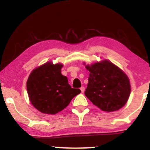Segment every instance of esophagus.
<instances>
[{
    "mask_svg": "<svg viewBox=\"0 0 150 150\" xmlns=\"http://www.w3.org/2000/svg\"><path fill=\"white\" fill-rule=\"evenodd\" d=\"M85 87H82L81 88V92L82 93H84V92H85Z\"/></svg>",
    "mask_w": 150,
    "mask_h": 150,
    "instance_id": "34e87169",
    "label": "esophagus"
}]
</instances>
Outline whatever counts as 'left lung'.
Instances as JSON below:
<instances>
[{"instance_id":"obj_1","label":"left lung","mask_w":150,"mask_h":150,"mask_svg":"<svg viewBox=\"0 0 150 150\" xmlns=\"http://www.w3.org/2000/svg\"><path fill=\"white\" fill-rule=\"evenodd\" d=\"M85 67L90 73L85 94L94 105L112 112L126 104L131 91L130 81L120 67L108 60Z\"/></svg>"}]
</instances>
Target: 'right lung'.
I'll return each instance as SVG.
<instances>
[{
  "label": "right lung",
  "instance_id": "right-lung-1",
  "mask_svg": "<svg viewBox=\"0 0 150 150\" xmlns=\"http://www.w3.org/2000/svg\"><path fill=\"white\" fill-rule=\"evenodd\" d=\"M63 65L49 61L34 69L28 78L26 88L30 102L42 113L57 114L81 92L71 88L67 78L61 74Z\"/></svg>",
  "mask_w": 150,
  "mask_h": 150
}]
</instances>
